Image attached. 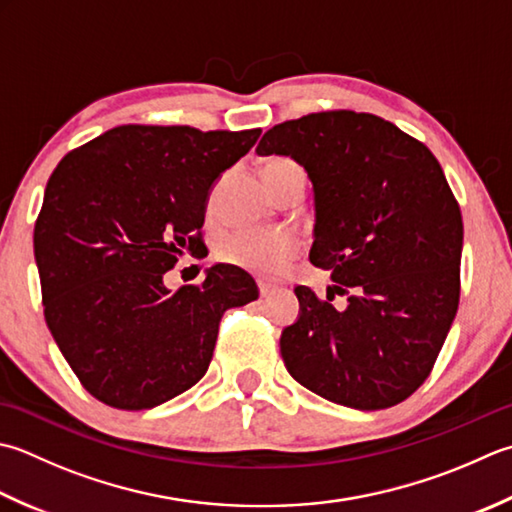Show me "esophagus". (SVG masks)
<instances>
[{
	"label": "esophagus",
	"instance_id": "1",
	"mask_svg": "<svg viewBox=\"0 0 512 512\" xmlns=\"http://www.w3.org/2000/svg\"><path fill=\"white\" fill-rule=\"evenodd\" d=\"M273 293H275V286H270V284H266V282H259V297L268 299Z\"/></svg>",
	"mask_w": 512,
	"mask_h": 512
}]
</instances>
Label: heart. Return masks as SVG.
Here are the masks:
<instances>
[{"label": "heart", "mask_w": 512, "mask_h": 512, "mask_svg": "<svg viewBox=\"0 0 512 512\" xmlns=\"http://www.w3.org/2000/svg\"><path fill=\"white\" fill-rule=\"evenodd\" d=\"M275 173H302L290 159H270L264 166V175ZM302 242L286 230H239L224 239L219 255L230 264L253 270L257 275L275 277L282 273L293 259Z\"/></svg>", "instance_id": "1"}]
</instances>
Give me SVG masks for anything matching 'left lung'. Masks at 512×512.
Segmentation results:
<instances>
[{"label":"left lung","mask_w":512,"mask_h":512,"mask_svg":"<svg viewBox=\"0 0 512 512\" xmlns=\"http://www.w3.org/2000/svg\"><path fill=\"white\" fill-rule=\"evenodd\" d=\"M257 155L290 157L313 184L310 262L328 299L297 286L279 339L304 388L355 410L404 402L424 384L459 304L464 224L435 155L370 113L328 110L277 124ZM346 294L344 307L330 305Z\"/></svg>","instance_id":"obj_1"}]
</instances>
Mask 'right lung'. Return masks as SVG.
<instances>
[{
	"label": "right lung",
	"instance_id": "obj_1",
	"mask_svg": "<svg viewBox=\"0 0 512 512\" xmlns=\"http://www.w3.org/2000/svg\"><path fill=\"white\" fill-rule=\"evenodd\" d=\"M262 130L117 126L68 153L35 224L50 335L90 395L155 408L206 375L219 319L257 299L246 270L215 264L170 290L177 257L202 250L210 190Z\"/></svg>",
	"mask_w": 512,
	"mask_h": 512
}]
</instances>
